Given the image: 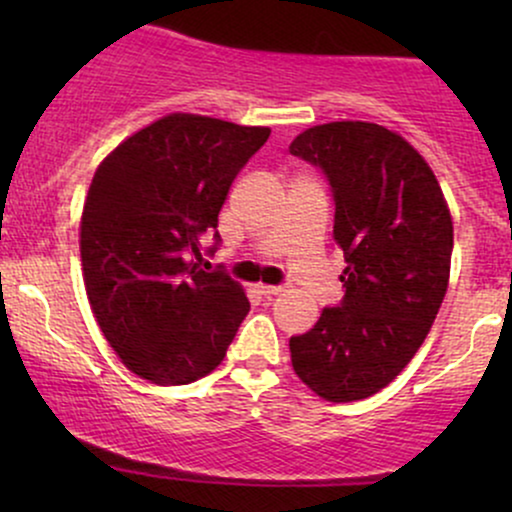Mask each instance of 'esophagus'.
<instances>
[{"label":"esophagus","mask_w":512,"mask_h":512,"mask_svg":"<svg viewBox=\"0 0 512 512\" xmlns=\"http://www.w3.org/2000/svg\"><path fill=\"white\" fill-rule=\"evenodd\" d=\"M257 291L262 293V296H279L281 291H284V286H269V284H257Z\"/></svg>","instance_id":"esophagus-1"}]
</instances>
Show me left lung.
<instances>
[{"label": "left lung", "instance_id": "left-lung-1", "mask_svg": "<svg viewBox=\"0 0 512 512\" xmlns=\"http://www.w3.org/2000/svg\"><path fill=\"white\" fill-rule=\"evenodd\" d=\"M289 151L325 170L346 262L342 305L291 337V363L317 397L356 402L390 385L431 332L450 281L452 216L424 156L383 125H315Z\"/></svg>", "mask_w": 512, "mask_h": 512}]
</instances>
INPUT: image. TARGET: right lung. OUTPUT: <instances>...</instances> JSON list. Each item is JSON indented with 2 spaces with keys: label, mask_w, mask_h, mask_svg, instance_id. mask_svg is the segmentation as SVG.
I'll return each instance as SVG.
<instances>
[{
  "label": "right lung",
  "mask_w": 512,
  "mask_h": 512,
  "mask_svg": "<svg viewBox=\"0 0 512 512\" xmlns=\"http://www.w3.org/2000/svg\"><path fill=\"white\" fill-rule=\"evenodd\" d=\"M269 132L170 113L117 144L93 175L79 233L86 296L103 337L139 378H204L248 315L243 286L199 269L190 252L202 260V240H219L231 182Z\"/></svg>",
  "instance_id": "obj_1"
}]
</instances>
